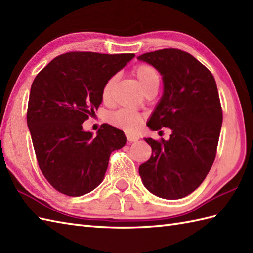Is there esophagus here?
I'll use <instances>...</instances> for the list:
<instances>
[{
	"instance_id": "34e87169",
	"label": "esophagus",
	"mask_w": 253,
	"mask_h": 253,
	"mask_svg": "<svg viewBox=\"0 0 253 253\" xmlns=\"http://www.w3.org/2000/svg\"><path fill=\"white\" fill-rule=\"evenodd\" d=\"M127 140L129 142H136L139 140V137H137L135 135H131V133H127Z\"/></svg>"
}]
</instances>
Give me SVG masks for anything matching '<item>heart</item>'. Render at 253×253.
I'll return each instance as SVG.
<instances>
[{
  "label": "heart",
  "mask_w": 253,
  "mask_h": 253,
  "mask_svg": "<svg viewBox=\"0 0 253 253\" xmlns=\"http://www.w3.org/2000/svg\"><path fill=\"white\" fill-rule=\"evenodd\" d=\"M136 77L138 79L139 84L144 90V92L152 87H159L160 84V75L157 69L153 66L148 65V64H139L133 69ZM116 82V76H112L106 80L105 84L102 87V99L104 102H107L111 98V92ZM109 121L112 124L118 128L125 129L127 131H136L139 127L141 126V124L144 121V116L140 113L122 109L118 110L109 116Z\"/></svg>",
  "instance_id": "obj_1"
}]
</instances>
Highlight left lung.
<instances>
[{"label":"left lung","instance_id":"1","mask_svg":"<svg viewBox=\"0 0 253 253\" xmlns=\"http://www.w3.org/2000/svg\"><path fill=\"white\" fill-rule=\"evenodd\" d=\"M162 75L164 92L150 117V129H171L169 140H146L152 155L139 166L144 187L163 199L184 198L202 184L216 155L223 112L215 79L191 54L178 49L144 53Z\"/></svg>","mask_w":253,"mask_h":253}]
</instances>
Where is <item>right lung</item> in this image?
I'll list each match as a JSON object with an SVG mask.
<instances>
[{"instance_id":"obj_1","label":"right lung","mask_w":253,"mask_h":253,"mask_svg":"<svg viewBox=\"0 0 253 253\" xmlns=\"http://www.w3.org/2000/svg\"><path fill=\"white\" fill-rule=\"evenodd\" d=\"M133 56L68 52L36 76L27 124L39 168L55 190L71 197L92 191L104 178L111 153L125 146L117 128L105 124L93 137L82 124L100 106L106 80Z\"/></svg>"}]
</instances>
